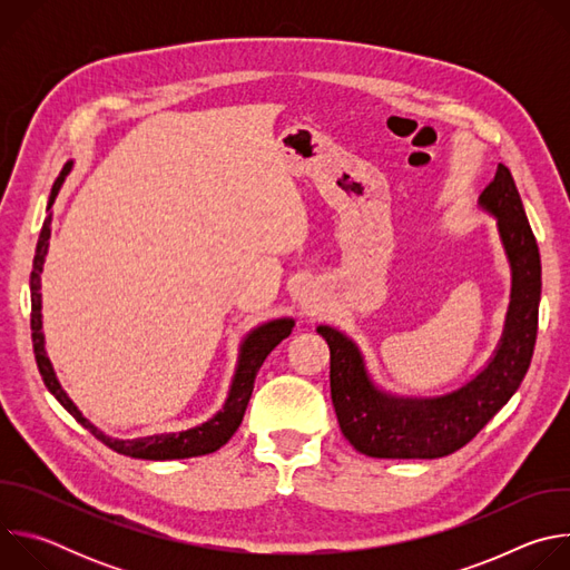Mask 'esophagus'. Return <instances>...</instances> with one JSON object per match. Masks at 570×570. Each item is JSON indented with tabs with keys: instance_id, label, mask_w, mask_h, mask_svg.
I'll use <instances>...</instances> for the list:
<instances>
[{
	"instance_id": "esophagus-1",
	"label": "esophagus",
	"mask_w": 570,
	"mask_h": 570,
	"mask_svg": "<svg viewBox=\"0 0 570 570\" xmlns=\"http://www.w3.org/2000/svg\"><path fill=\"white\" fill-rule=\"evenodd\" d=\"M299 308H302L306 315H313L315 311H320V299L315 297V293L304 291V293L299 295Z\"/></svg>"
}]
</instances>
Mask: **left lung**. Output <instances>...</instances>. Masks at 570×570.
I'll return each instance as SVG.
<instances>
[{
  "mask_svg": "<svg viewBox=\"0 0 570 570\" xmlns=\"http://www.w3.org/2000/svg\"><path fill=\"white\" fill-rule=\"evenodd\" d=\"M478 205L497 218L512 271V293L503 336L492 358L471 381L440 396H399L372 381L350 336L330 324L315 330L332 352V401L341 431L363 455L433 460L462 449L512 399L530 367L537 343L541 259L505 165H499Z\"/></svg>",
  "mask_w": 570,
  "mask_h": 570,
  "instance_id": "left-lung-1",
  "label": "left lung"
}]
</instances>
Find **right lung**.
Returning <instances> with one entry per match:
<instances>
[{"mask_svg": "<svg viewBox=\"0 0 570 570\" xmlns=\"http://www.w3.org/2000/svg\"><path fill=\"white\" fill-rule=\"evenodd\" d=\"M73 161H67L65 169L60 171L58 180L51 187V196L47 203V218L45 225L40 229V238L36 246V257H33V271H31V338H33V352H36V363L38 370L42 374L45 385L49 387V392L62 403V409L76 417L78 424H83L97 440H101L106 446H110L112 451L121 453V455H130V458H139V460H183V458H196V455H207L218 451L240 426L243 415H246L248 401L253 396V387H255V379L259 367L264 365L266 356L284 341L291 336L295 320L293 317H277V320H268L259 327H255L246 338H243L240 347H238V361H236V370L232 376V385L227 392V399L223 403V409L207 422L180 431V433H159V435H146V438H135V440H119V438H110L104 431H99L90 420L83 417L73 401L67 396V392L62 390V385L58 383V376L51 367V361L47 356L45 350V334H42V293H40V275H42V266H45V257L49 250V236H51V205L67 178V174L71 171Z\"/></svg>", "mask_w": 570, "mask_h": 570, "instance_id": "add662e5", "label": "right lung"}]
</instances>
